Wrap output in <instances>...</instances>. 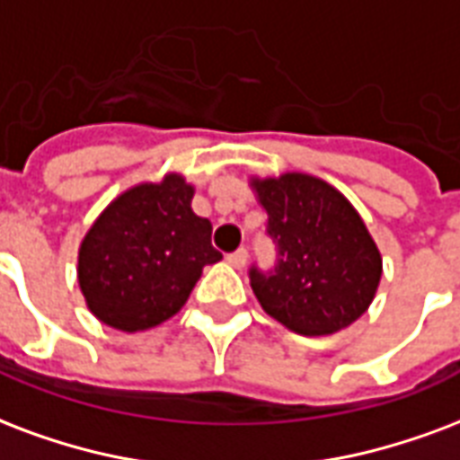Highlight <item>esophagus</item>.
Listing matches in <instances>:
<instances>
[{"label":"esophagus","instance_id":"34e87169","mask_svg":"<svg viewBox=\"0 0 460 460\" xmlns=\"http://www.w3.org/2000/svg\"><path fill=\"white\" fill-rule=\"evenodd\" d=\"M226 261H229V265H234V268H243L245 262H248V251H245V248H238V251L226 255Z\"/></svg>","mask_w":460,"mask_h":460}]
</instances>
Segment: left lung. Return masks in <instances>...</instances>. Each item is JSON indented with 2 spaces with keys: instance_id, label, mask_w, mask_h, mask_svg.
Instances as JSON below:
<instances>
[{
  "instance_id": "1",
  "label": "left lung",
  "mask_w": 460,
  "mask_h": 460,
  "mask_svg": "<svg viewBox=\"0 0 460 460\" xmlns=\"http://www.w3.org/2000/svg\"><path fill=\"white\" fill-rule=\"evenodd\" d=\"M268 212L275 268H251L253 294L275 321L299 335H331L369 308L381 279V253L362 217L321 178H253Z\"/></svg>"
}]
</instances>
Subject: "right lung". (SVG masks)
<instances>
[{
    "label": "right lung",
    "instance_id": "add662e5",
    "mask_svg": "<svg viewBox=\"0 0 460 460\" xmlns=\"http://www.w3.org/2000/svg\"><path fill=\"white\" fill-rule=\"evenodd\" d=\"M192 185L168 173L105 207L79 248V287L98 321L125 332L164 323L205 265L222 261L212 224L192 212Z\"/></svg>",
    "mask_w": 460,
    "mask_h": 460
}]
</instances>
